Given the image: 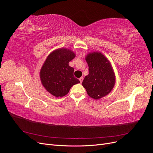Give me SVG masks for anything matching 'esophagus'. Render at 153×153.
<instances>
[{
	"label": "esophagus",
	"instance_id": "esophagus-1",
	"mask_svg": "<svg viewBox=\"0 0 153 153\" xmlns=\"http://www.w3.org/2000/svg\"><path fill=\"white\" fill-rule=\"evenodd\" d=\"M83 79H84V78H83V77H81V78H79V80H80V83H82V82Z\"/></svg>",
	"mask_w": 153,
	"mask_h": 153
}]
</instances>
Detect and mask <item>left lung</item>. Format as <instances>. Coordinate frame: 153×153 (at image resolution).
Returning a JSON list of instances; mask_svg holds the SVG:
<instances>
[{
	"label": "left lung",
	"instance_id": "8db88e82",
	"mask_svg": "<svg viewBox=\"0 0 153 153\" xmlns=\"http://www.w3.org/2000/svg\"><path fill=\"white\" fill-rule=\"evenodd\" d=\"M89 66V75L85 76L82 85L87 93L94 99L107 95L115 84V75L110 62L100 52L89 53L85 57Z\"/></svg>",
	"mask_w": 153,
	"mask_h": 153
}]
</instances>
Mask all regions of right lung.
Listing matches in <instances>:
<instances>
[{"instance_id":"right-lung-1","label":"right lung","mask_w":153,"mask_h":153,"mask_svg":"<svg viewBox=\"0 0 153 153\" xmlns=\"http://www.w3.org/2000/svg\"><path fill=\"white\" fill-rule=\"evenodd\" d=\"M75 57L71 50L61 48L51 53L41 69L40 78L48 92L55 97L66 95L71 87L80 81L73 75L69 62Z\"/></svg>"}]
</instances>
